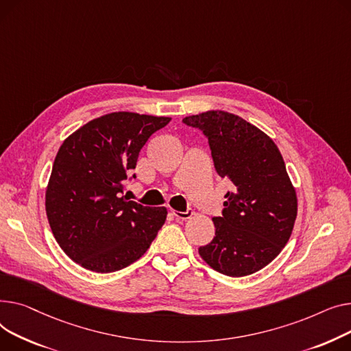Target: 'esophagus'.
<instances>
[{"label": "esophagus", "instance_id": "1", "mask_svg": "<svg viewBox=\"0 0 351 351\" xmlns=\"http://www.w3.org/2000/svg\"><path fill=\"white\" fill-rule=\"evenodd\" d=\"M173 215L177 218V219H181V221H187V219H190L193 215H194V213L193 211H185V213H180V211H173Z\"/></svg>", "mask_w": 351, "mask_h": 351}]
</instances>
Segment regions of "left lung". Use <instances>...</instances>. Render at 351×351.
Here are the masks:
<instances>
[{
	"label": "left lung",
	"instance_id": "left-lung-1",
	"mask_svg": "<svg viewBox=\"0 0 351 351\" xmlns=\"http://www.w3.org/2000/svg\"><path fill=\"white\" fill-rule=\"evenodd\" d=\"M208 137L217 173L230 178L215 237L198 254L226 276H246L269 265L289 241L298 197L275 141L242 117L208 110L184 117Z\"/></svg>",
	"mask_w": 351,
	"mask_h": 351
}]
</instances>
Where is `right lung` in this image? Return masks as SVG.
<instances>
[{"label": "right lung", "mask_w": 351, "mask_h": 351, "mask_svg": "<svg viewBox=\"0 0 351 351\" xmlns=\"http://www.w3.org/2000/svg\"><path fill=\"white\" fill-rule=\"evenodd\" d=\"M170 120L113 112L88 121L59 147L45 193L47 217L62 251L85 269H123L157 237L167 208L143 207L123 191L140 150Z\"/></svg>", "instance_id": "add662e5"}]
</instances>
